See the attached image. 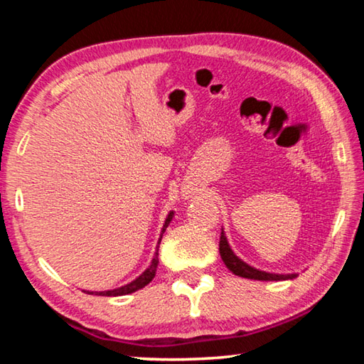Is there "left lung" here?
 I'll return each instance as SVG.
<instances>
[{
  "label": "left lung",
  "mask_w": 364,
  "mask_h": 364,
  "mask_svg": "<svg viewBox=\"0 0 364 364\" xmlns=\"http://www.w3.org/2000/svg\"><path fill=\"white\" fill-rule=\"evenodd\" d=\"M220 255H221V260H223V263L228 267V269L232 271L236 276H241V278L257 279V281H286V279H294L299 276L297 273H292V274L268 273V271H262L250 267L249 263H245L236 254H234L232 249L230 247V244H228V239L225 236L223 230H221V236H220Z\"/></svg>",
  "instance_id": "obj_1"
}]
</instances>
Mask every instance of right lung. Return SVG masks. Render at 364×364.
Wrapping results in <instances>:
<instances>
[{"instance_id":"obj_1","label":"right lung","mask_w":364,"mask_h":364,"mask_svg":"<svg viewBox=\"0 0 364 364\" xmlns=\"http://www.w3.org/2000/svg\"><path fill=\"white\" fill-rule=\"evenodd\" d=\"M171 218H173V212H170L168 217L165 218L162 232H160V237H159V242H157V247H156V254H154V258H152V262H151V264H149V268H147L143 274H139L136 279L130 282V284L122 286V287H117V289H112V291H101V292L83 291V292L91 294V295H102V297H119V295H127V294L136 292V291H139V289H143L144 286L149 284V282L154 279V276H156V271H157V264H159V245H160V241H162V236H164L165 230H167V226L170 225Z\"/></svg>"}]
</instances>
